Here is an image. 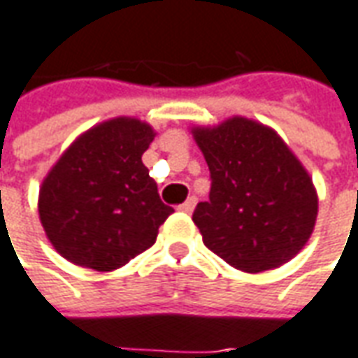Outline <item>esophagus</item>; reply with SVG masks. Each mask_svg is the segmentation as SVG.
Listing matches in <instances>:
<instances>
[{
	"label": "esophagus",
	"instance_id": "34e87169",
	"mask_svg": "<svg viewBox=\"0 0 358 358\" xmlns=\"http://www.w3.org/2000/svg\"><path fill=\"white\" fill-rule=\"evenodd\" d=\"M196 203H197L196 196H189L186 199V201H184V203L180 205L178 209H180V211H182V213H192V211L196 209Z\"/></svg>",
	"mask_w": 358,
	"mask_h": 358
}]
</instances>
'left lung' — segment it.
Returning a JSON list of instances; mask_svg holds the SVG:
<instances>
[{
    "instance_id": "left-lung-1",
    "label": "left lung",
    "mask_w": 358,
    "mask_h": 358,
    "mask_svg": "<svg viewBox=\"0 0 358 358\" xmlns=\"http://www.w3.org/2000/svg\"><path fill=\"white\" fill-rule=\"evenodd\" d=\"M192 134L211 172L209 201L192 217L205 246L248 273L292 259L318 217V194L301 161L277 131L242 116Z\"/></svg>"
}]
</instances>
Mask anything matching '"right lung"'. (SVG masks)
<instances>
[{
	"label": "right lung",
	"mask_w": 358,
	"mask_h": 358,
	"mask_svg": "<svg viewBox=\"0 0 358 358\" xmlns=\"http://www.w3.org/2000/svg\"><path fill=\"white\" fill-rule=\"evenodd\" d=\"M155 136L141 120H108L77 137L52 166L40 186V222L71 264L112 271L155 244L174 211L141 161Z\"/></svg>",
	"instance_id": "obj_1"
}]
</instances>
